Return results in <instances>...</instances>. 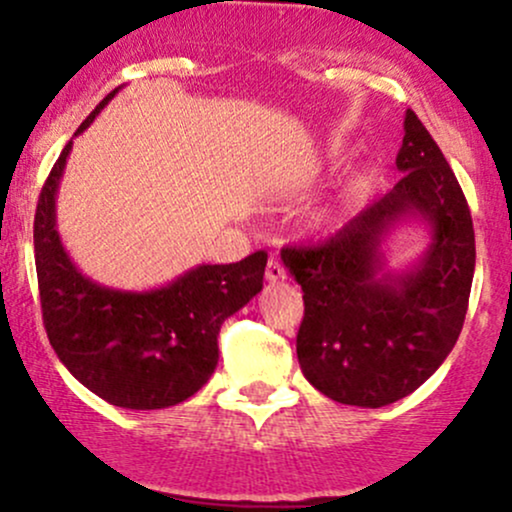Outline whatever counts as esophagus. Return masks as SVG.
Masks as SVG:
<instances>
[{
    "instance_id": "obj_1",
    "label": "esophagus",
    "mask_w": 512,
    "mask_h": 512,
    "mask_svg": "<svg viewBox=\"0 0 512 512\" xmlns=\"http://www.w3.org/2000/svg\"><path fill=\"white\" fill-rule=\"evenodd\" d=\"M267 281L269 284H281V281H286L284 264H281L279 260H274V257L267 262Z\"/></svg>"
}]
</instances>
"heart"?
Segmentation results:
<instances>
[{"mask_svg": "<svg viewBox=\"0 0 512 512\" xmlns=\"http://www.w3.org/2000/svg\"><path fill=\"white\" fill-rule=\"evenodd\" d=\"M325 221H330V216H325Z\"/></svg>", "mask_w": 512, "mask_h": 512, "instance_id": "1", "label": "heart"}]
</instances>
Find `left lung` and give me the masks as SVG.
Segmentation results:
<instances>
[{"instance_id":"obj_1","label":"left lung","mask_w":512,"mask_h":512,"mask_svg":"<svg viewBox=\"0 0 512 512\" xmlns=\"http://www.w3.org/2000/svg\"><path fill=\"white\" fill-rule=\"evenodd\" d=\"M397 168L402 180L330 240L281 250L303 289L296 354L305 380L334 402L366 409L411 395L448 358L477 260L460 182L411 110ZM404 220L426 222L432 243L397 273L386 267L382 245Z\"/></svg>"}]
</instances>
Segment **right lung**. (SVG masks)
Here are the masks:
<instances>
[{
    "label": "right lung",
    "mask_w": 512,
    "mask_h": 512,
    "mask_svg": "<svg viewBox=\"0 0 512 512\" xmlns=\"http://www.w3.org/2000/svg\"><path fill=\"white\" fill-rule=\"evenodd\" d=\"M120 88L81 122L79 137ZM72 142L52 166L33 243L43 322L55 354L93 395L122 409H166L207 385L219 330L262 291L267 252L233 264H199L161 289L122 291L76 269L57 233L55 199Z\"/></svg>",
    "instance_id": "1"
}]
</instances>
